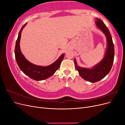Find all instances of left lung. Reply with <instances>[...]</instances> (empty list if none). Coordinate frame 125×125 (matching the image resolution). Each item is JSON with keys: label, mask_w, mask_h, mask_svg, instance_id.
Masks as SVG:
<instances>
[{"label": "left lung", "mask_w": 125, "mask_h": 125, "mask_svg": "<svg viewBox=\"0 0 125 125\" xmlns=\"http://www.w3.org/2000/svg\"><path fill=\"white\" fill-rule=\"evenodd\" d=\"M96 19L95 25L106 37L107 48L104 58L92 68H86L79 66L76 60L74 59L75 69L78 71L80 76L84 80L92 83L101 80L109 73L114 62L115 54L114 45L110 32L103 21L100 19Z\"/></svg>", "instance_id": "left-lung-1"}]
</instances>
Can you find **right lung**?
Segmentation results:
<instances>
[{
  "instance_id": "obj_1",
  "label": "right lung",
  "mask_w": 125,
  "mask_h": 125,
  "mask_svg": "<svg viewBox=\"0 0 125 125\" xmlns=\"http://www.w3.org/2000/svg\"><path fill=\"white\" fill-rule=\"evenodd\" d=\"M26 24L27 23H26L22 26L19 33L14 50L15 57H16L18 66L25 75L36 81L45 80L52 76L56 70L59 69L60 63L65 56V54H62L57 60H56L54 62L48 66H41L34 65L28 61L25 58L24 55L22 54L20 47L21 32Z\"/></svg>"
}]
</instances>
